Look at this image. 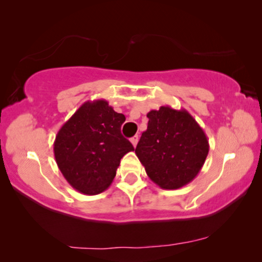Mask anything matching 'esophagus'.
<instances>
[{"label":"esophagus","mask_w":262,"mask_h":262,"mask_svg":"<svg viewBox=\"0 0 262 262\" xmlns=\"http://www.w3.org/2000/svg\"><path fill=\"white\" fill-rule=\"evenodd\" d=\"M138 141H139V136L138 135H134V136H133V138L130 139V142H132V145L133 146H136V145H138Z\"/></svg>","instance_id":"34e87169"}]
</instances>
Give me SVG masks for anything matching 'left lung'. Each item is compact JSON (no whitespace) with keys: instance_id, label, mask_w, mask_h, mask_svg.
I'll list each match as a JSON object with an SVG mask.
<instances>
[{"instance_id":"obj_1","label":"left lung","mask_w":262,"mask_h":262,"mask_svg":"<svg viewBox=\"0 0 262 262\" xmlns=\"http://www.w3.org/2000/svg\"><path fill=\"white\" fill-rule=\"evenodd\" d=\"M147 117L148 126L136 146V157L161 189H180L203 167L209 153L208 138L185 109L160 106Z\"/></svg>"}]
</instances>
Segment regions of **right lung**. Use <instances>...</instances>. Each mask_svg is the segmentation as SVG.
Instances as JSON below:
<instances>
[{
  "instance_id": "add662e5",
  "label": "right lung",
  "mask_w": 262,
  "mask_h": 262,
  "mask_svg": "<svg viewBox=\"0 0 262 262\" xmlns=\"http://www.w3.org/2000/svg\"><path fill=\"white\" fill-rule=\"evenodd\" d=\"M126 121L104 99L88 101L62 124L54 140L57 165L73 189L98 194L108 189L124 154L134 150L121 134Z\"/></svg>"
}]
</instances>
